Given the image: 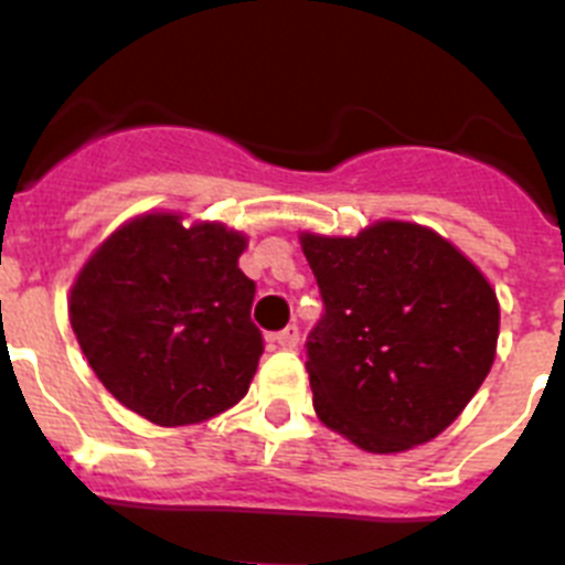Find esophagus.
<instances>
[{
  "instance_id": "obj_1",
  "label": "esophagus",
  "mask_w": 565,
  "mask_h": 565,
  "mask_svg": "<svg viewBox=\"0 0 565 565\" xmlns=\"http://www.w3.org/2000/svg\"><path fill=\"white\" fill-rule=\"evenodd\" d=\"M274 342H277L279 348H282V351H294V348H297V344H299V328L297 326L282 328V331L274 333Z\"/></svg>"
}]
</instances>
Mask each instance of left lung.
Returning <instances> with one entry per match:
<instances>
[{
	"label": "left lung",
	"mask_w": 565,
	"mask_h": 565,
	"mask_svg": "<svg viewBox=\"0 0 565 565\" xmlns=\"http://www.w3.org/2000/svg\"><path fill=\"white\" fill-rule=\"evenodd\" d=\"M299 243L326 302L306 344L319 422L379 456L447 430L495 362L489 279L418 223L302 232Z\"/></svg>",
	"instance_id": "left-lung-1"
}]
</instances>
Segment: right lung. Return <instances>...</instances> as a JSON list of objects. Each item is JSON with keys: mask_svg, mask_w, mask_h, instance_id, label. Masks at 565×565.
<instances>
[{"mask_svg": "<svg viewBox=\"0 0 565 565\" xmlns=\"http://www.w3.org/2000/svg\"><path fill=\"white\" fill-rule=\"evenodd\" d=\"M246 234L183 214H138L89 254L70 326L124 407L161 427L198 424L248 393L263 356Z\"/></svg>", "mask_w": 565, "mask_h": 565, "instance_id": "obj_1", "label": "right lung"}]
</instances>
